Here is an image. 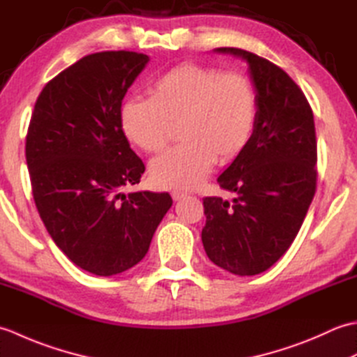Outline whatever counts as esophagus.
Wrapping results in <instances>:
<instances>
[{"label":"esophagus","mask_w":357,"mask_h":357,"mask_svg":"<svg viewBox=\"0 0 357 357\" xmlns=\"http://www.w3.org/2000/svg\"><path fill=\"white\" fill-rule=\"evenodd\" d=\"M185 196V193L184 192H179V190H173L172 192V198H173V201H179V199H183Z\"/></svg>","instance_id":"34e87169"}]
</instances>
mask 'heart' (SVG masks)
Returning <instances> with one entry per match:
<instances>
[{
    "mask_svg": "<svg viewBox=\"0 0 357 357\" xmlns=\"http://www.w3.org/2000/svg\"><path fill=\"white\" fill-rule=\"evenodd\" d=\"M257 90L247 75L184 63L150 86V98L121 105L119 124L136 147L155 153L178 124L176 146L150 164V178L164 188H193L215 162L239 158L257 123Z\"/></svg>",
    "mask_w": 357,
    "mask_h": 357,
    "instance_id": "1",
    "label": "heart"
}]
</instances>
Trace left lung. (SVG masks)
I'll use <instances>...</instances> for the list:
<instances>
[{
  "mask_svg": "<svg viewBox=\"0 0 357 357\" xmlns=\"http://www.w3.org/2000/svg\"><path fill=\"white\" fill-rule=\"evenodd\" d=\"M215 52L247 61L259 109L248 147L218 178L219 187L236 198L204 199L202 244L218 267L253 276L290 248L313 201L314 119L304 92L280 67L236 47Z\"/></svg>",
  "mask_w": 357,
  "mask_h": 357,
  "instance_id": "left-lung-1",
  "label": "left lung"
}]
</instances>
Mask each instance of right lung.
Listing matches in <instances>:
<instances>
[{
  "instance_id": "obj_1",
  "label": "right lung",
  "mask_w": 357,
  "mask_h": 357,
  "mask_svg": "<svg viewBox=\"0 0 357 357\" xmlns=\"http://www.w3.org/2000/svg\"><path fill=\"white\" fill-rule=\"evenodd\" d=\"M144 53L98 52L50 79L26 138L35 206L55 244L79 268L113 276L138 264L172 207L169 193L123 188L146 170L119 124Z\"/></svg>"
}]
</instances>
